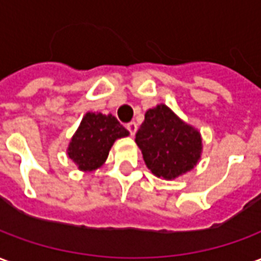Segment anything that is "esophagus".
<instances>
[{"instance_id": "obj_1", "label": "esophagus", "mask_w": 261, "mask_h": 261, "mask_svg": "<svg viewBox=\"0 0 261 261\" xmlns=\"http://www.w3.org/2000/svg\"><path fill=\"white\" fill-rule=\"evenodd\" d=\"M125 127H127V130L130 131L131 136H134V134H136L137 128H138V127H137L136 121H131V123H128V124L125 125Z\"/></svg>"}]
</instances>
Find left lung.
<instances>
[{
	"mask_svg": "<svg viewBox=\"0 0 261 261\" xmlns=\"http://www.w3.org/2000/svg\"><path fill=\"white\" fill-rule=\"evenodd\" d=\"M136 142L148 169L164 180L190 172L201 158L200 131L164 103L148 109Z\"/></svg>",
	"mask_w": 261,
	"mask_h": 261,
	"instance_id": "8db88e82",
	"label": "left lung"
}]
</instances>
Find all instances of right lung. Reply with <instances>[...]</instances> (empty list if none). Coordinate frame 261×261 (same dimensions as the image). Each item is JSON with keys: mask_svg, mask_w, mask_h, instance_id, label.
I'll use <instances>...</instances> for the list:
<instances>
[{"mask_svg": "<svg viewBox=\"0 0 261 261\" xmlns=\"http://www.w3.org/2000/svg\"><path fill=\"white\" fill-rule=\"evenodd\" d=\"M130 134L113 114L88 112L69 140L67 155L82 172L99 169L116 140Z\"/></svg>", "mask_w": 261, "mask_h": 261, "instance_id": "obj_1", "label": "right lung"}]
</instances>
